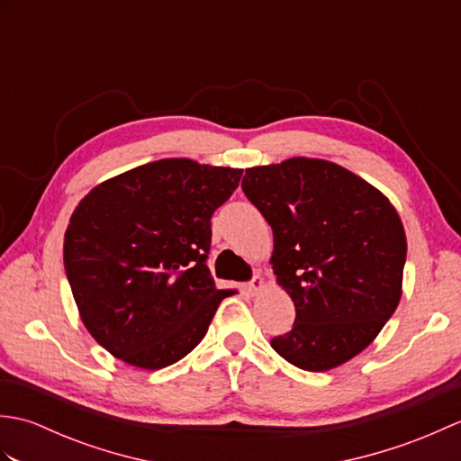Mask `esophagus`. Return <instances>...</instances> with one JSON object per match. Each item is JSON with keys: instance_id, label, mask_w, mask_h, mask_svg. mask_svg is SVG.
<instances>
[{"instance_id": "1", "label": "esophagus", "mask_w": 461, "mask_h": 461, "mask_svg": "<svg viewBox=\"0 0 461 461\" xmlns=\"http://www.w3.org/2000/svg\"><path fill=\"white\" fill-rule=\"evenodd\" d=\"M263 285H266V283H263V279L259 276H256L249 283L243 285V291H246L248 295H256V293H259L263 289Z\"/></svg>"}]
</instances>
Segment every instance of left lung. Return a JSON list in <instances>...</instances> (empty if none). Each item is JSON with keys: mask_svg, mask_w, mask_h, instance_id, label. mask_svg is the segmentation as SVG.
<instances>
[{"mask_svg": "<svg viewBox=\"0 0 461 461\" xmlns=\"http://www.w3.org/2000/svg\"><path fill=\"white\" fill-rule=\"evenodd\" d=\"M241 190L271 225L269 263L295 303L273 350L309 372L345 365L402 297L406 233L394 205L342 166L303 156L248 168Z\"/></svg>", "mask_w": 461, "mask_h": 461, "instance_id": "8db88e82", "label": "left lung"}]
</instances>
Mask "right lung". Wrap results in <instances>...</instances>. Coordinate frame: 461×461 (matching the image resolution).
I'll use <instances>...</instances> for the list:
<instances>
[{"label":"right lung","instance_id":"obj_1","mask_svg":"<svg viewBox=\"0 0 461 461\" xmlns=\"http://www.w3.org/2000/svg\"><path fill=\"white\" fill-rule=\"evenodd\" d=\"M243 170L164 158L114 176L68 220L63 261L81 321L126 365L158 370L198 347L220 303L212 215Z\"/></svg>","mask_w":461,"mask_h":461}]
</instances>
